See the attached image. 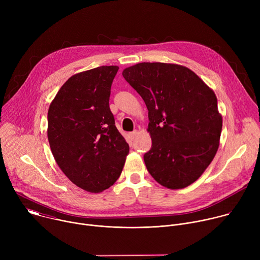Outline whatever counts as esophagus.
<instances>
[{
  "mask_svg": "<svg viewBox=\"0 0 260 260\" xmlns=\"http://www.w3.org/2000/svg\"><path fill=\"white\" fill-rule=\"evenodd\" d=\"M137 135H138V132H137V131H135V132H133V133H129V134H128V138H129V140H132V141H133V140L136 138V136H137Z\"/></svg>",
  "mask_w": 260,
  "mask_h": 260,
  "instance_id": "esophagus-1",
  "label": "esophagus"
}]
</instances>
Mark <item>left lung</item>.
<instances>
[{
    "mask_svg": "<svg viewBox=\"0 0 260 260\" xmlns=\"http://www.w3.org/2000/svg\"><path fill=\"white\" fill-rule=\"evenodd\" d=\"M124 79L148 109L152 140L144 161L169 189L196 182L216 155L222 129L217 98L190 69L166 62H140L123 70Z\"/></svg>",
    "mask_w": 260,
    "mask_h": 260,
    "instance_id": "8db88e82",
    "label": "left lung"
}]
</instances>
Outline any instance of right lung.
<instances>
[{"label":"right lung","mask_w":260,"mask_h":260,"mask_svg":"<svg viewBox=\"0 0 260 260\" xmlns=\"http://www.w3.org/2000/svg\"><path fill=\"white\" fill-rule=\"evenodd\" d=\"M117 66H102L70 77L48 109L47 137L53 157L76 186L98 193L119 178L129 146L109 107Z\"/></svg>","instance_id":"1"}]
</instances>
